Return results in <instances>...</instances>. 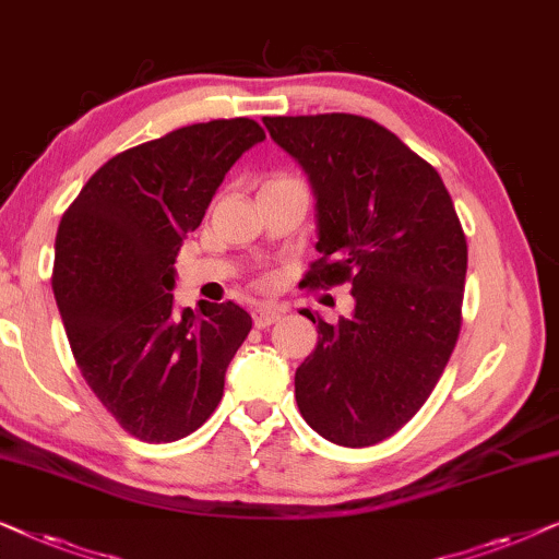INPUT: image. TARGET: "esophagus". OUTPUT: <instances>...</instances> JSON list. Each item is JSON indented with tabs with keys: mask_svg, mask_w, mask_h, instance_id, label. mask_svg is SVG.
Listing matches in <instances>:
<instances>
[{
	"mask_svg": "<svg viewBox=\"0 0 559 559\" xmlns=\"http://www.w3.org/2000/svg\"><path fill=\"white\" fill-rule=\"evenodd\" d=\"M281 319V309L278 307H271V304H258L255 309H252V322H255V326H271L273 322H278Z\"/></svg>",
	"mask_w": 559,
	"mask_h": 559,
	"instance_id": "1",
	"label": "esophagus"
}]
</instances>
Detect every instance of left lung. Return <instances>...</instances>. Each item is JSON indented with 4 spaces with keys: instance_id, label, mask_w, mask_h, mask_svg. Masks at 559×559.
<instances>
[{
    "instance_id": "1",
    "label": "left lung",
    "mask_w": 559,
    "mask_h": 559,
    "mask_svg": "<svg viewBox=\"0 0 559 559\" xmlns=\"http://www.w3.org/2000/svg\"><path fill=\"white\" fill-rule=\"evenodd\" d=\"M317 204L309 286L349 284L337 324L301 309L319 342L296 368V404L317 435L370 448L419 412L460 334L467 242L440 174L357 115L265 117Z\"/></svg>"
}]
</instances>
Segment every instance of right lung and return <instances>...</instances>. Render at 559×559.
I'll list each match as a JSON object with an SVG mask.
<instances>
[{"label": "right lung", "mask_w": 559, "mask_h": 559, "mask_svg": "<svg viewBox=\"0 0 559 559\" xmlns=\"http://www.w3.org/2000/svg\"><path fill=\"white\" fill-rule=\"evenodd\" d=\"M255 119H212L115 155L56 235L53 294L73 357L107 412L143 442L210 419L252 319L237 304L176 309V255L245 151Z\"/></svg>", "instance_id": "right-lung-1"}]
</instances>
